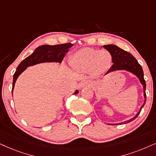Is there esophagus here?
Instances as JSON below:
<instances>
[{
  "instance_id": "34e87169",
  "label": "esophagus",
  "mask_w": 156,
  "mask_h": 156,
  "mask_svg": "<svg viewBox=\"0 0 156 156\" xmlns=\"http://www.w3.org/2000/svg\"><path fill=\"white\" fill-rule=\"evenodd\" d=\"M88 84V82H86V81H82V82H80V88H83V87H84L85 86H86V85Z\"/></svg>"
}]
</instances>
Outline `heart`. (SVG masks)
Segmentation results:
<instances>
[{
    "instance_id": "obj_1",
    "label": "heart",
    "mask_w": 156,
    "mask_h": 156,
    "mask_svg": "<svg viewBox=\"0 0 156 156\" xmlns=\"http://www.w3.org/2000/svg\"><path fill=\"white\" fill-rule=\"evenodd\" d=\"M112 61V55L108 50L85 48L75 53L71 63L78 70H90L93 74L100 75L110 68Z\"/></svg>"
}]
</instances>
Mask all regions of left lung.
<instances>
[{"instance_id": "left-lung-1", "label": "left lung", "mask_w": 156, "mask_h": 156, "mask_svg": "<svg viewBox=\"0 0 156 156\" xmlns=\"http://www.w3.org/2000/svg\"><path fill=\"white\" fill-rule=\"evenodd\" d=\"M104 48L106 49L111 53L112 57V62L113 65L111 67V68L108 70L106 74H108L110 72H114L116 70H125L127 71L132 73L134 75H135L137 78H139L141 84L143 86V91H144V97H145V102L140 107V110L137 112V114L132 119L127 120V121L122 122V123L118 124H111L112 125H121V124H126L128 122L133 121L134 119L137 117L139 114L140 113L142 108L145 106V101H146V94H145V88H146V84H145V80L144 79V73L142 66L138 63L137 60L135 58V57L133 55L127 51L123 50L122 49L119 48V47L116 46L114 44H107L104 45Z\"/></svg>"}]
</instances>
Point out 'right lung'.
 Wrapping results in <instances>:
<instances>
[{
	"instance_id": "obj_1",
	"label": "right lung",
	"mask_w": 156,
	"mask_h": 156,
	"mask_svg": "<svg viewBox=\"0 0 156 156\" xmlns=\"http://www.w3.org/2000/svg\"><path fill=\"white\" fill-rule=\"evenodd\" d=\"M73 45V44L71 43H66L57 45H42L37 47L32 54L25 58L18 66L16 71L13 75L12 95L16 80L27 67L46 62H57L60 63L63 60L66 53L68 52V49ZM78 93V90H77L75 91L74 94H77Z\"/></svg>"
}]
</instances>
